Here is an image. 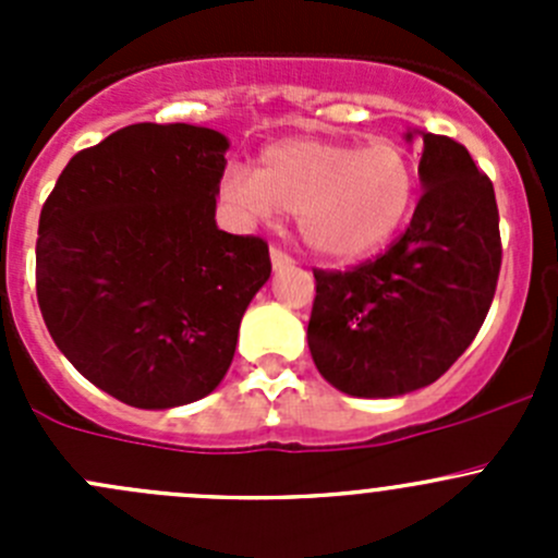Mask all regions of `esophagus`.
<instances>
[{
  "label": "esophagus",
  "instance_id": "34e87169",
  "mask_svg": "<svg viewBox=\"0 0 558 558\" xmlns=\"http://www.w3.org/2000/svg\"><path fill=\"white\" fill-rule=\"evenodd\" d=\"M269 258H272V267H275V269H283V267H289L291 262H294V258H291L286 251H280L278 245L269 247Z\"/></svg>",
  "mask_w": 558,
  "mask_h": 558
}]
</instances>
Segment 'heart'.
Listing matches in <instances>:
<instances>
[{
  "mask_svg": "<svg viewBox=\"0 0 558 558\" xmlns=\"http://www.w3.org/2000/svg\"><path fill=\"white\" fill-rule=\"evenodd\" d=\"M415 191L413 159L393 140H283L264 150L258 172L229 165L221 174L223 199L258 221L291 213L302 243L331 262L380 251L408 221Z\"/></svg>",
  "mask_w": 558,
  "mask_h": 558,
  "instance_id": "heart-1",
  "label": "heart"
}]
</instances>
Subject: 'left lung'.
Returning a JSON list of instances; mask_svg holds the SVG:
<instances>
[{"label":"left lung","instance_id":"obj_1","mask_svg":"<svg viewBox=\"0 0 558 558\" xmlns=\"http://www.w3.org/2000/svg\"><path fill=\"white\" fill-rule=\"evenodd\" d=\"M415 134L424 191L410 227L348 272L313 269L307 345L318 373L351 397L435 384L475 340L497 291L502 240L492 180L456 140Z\"/></svg>","mask_w":558,"mask_h":558}]
</instances>
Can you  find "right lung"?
<instances>
[{"label":"right lung","instance_id":"1","mask_svg":"<svg viewBox=\"0 0 558 558\" xmlns=\"http://www.w3.org/2000/svg\"><path fill=\"white\" fill-rule=\"evenodd\" d=\"M229 140L132 123L70 159L39 213L37 302L72 367L110 397L167 410L227 375L272 264L216 227Z\"/></svg>","mask_w":558,"mask_h":558}]
</instances>
